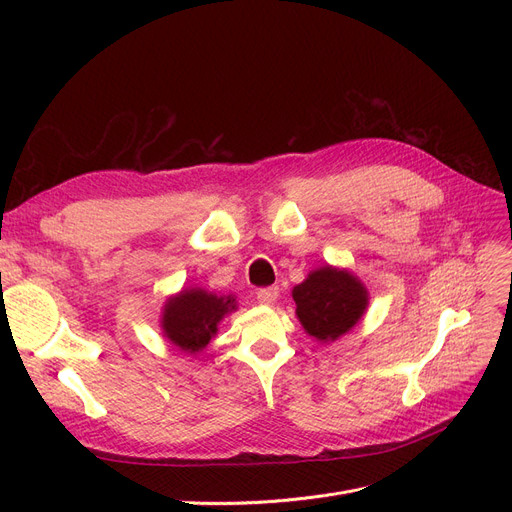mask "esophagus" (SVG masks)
<instances>
[{
	"label": "esophagus",
	"instance_id": "obj_1",
	"mask_svg": "<svg viewBox=\"0 0 512 512\" xmlns=\"http://www.w3.org/2000/svg\"><path fill=\"white\" fill-rule=\"evenodd\" d=\"M278 294H280V290H278L276 286L261 288V290H257V301H259L261 305H274L276 299H278Z\"/></svg>",
	"mask_w": 512,
	"mask_h": 512
}]
</instances>
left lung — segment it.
Instances as JSON below:
<instances>
[{"label": "left lung", "mask_w": 512, "mask_h": 512, "mask_svg": "<svg viewBox=\"0 0 512 512\" xmlns=\"http://www.w3.org/2000/svg\"><path fill=\"white\" fill-rule=\"evenodd\" d=\"M292 301L305 332L328 344L359 324L369 307V290L351 270L326 263L292 288Z\"/></svg>", "instance_id": "8db88e82"}]
</instances>
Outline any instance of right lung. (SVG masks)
I'll use <instances>...</instances> for the list:
<instances>
[{
  "instance_id": "obj_1",
  "label": "right lung",
  "mask_w": 512,
  "mask_h": 512,
  "mask_svg": "<svg viewBox=\"0 0 512 512\" xmlns=\"http://www.w3.org/2000/svg\"><path fill=\"white\" fill-rule=\"evenodd\" d=\"M238 309L234 294H215L199 286L170 294L159 315L164 338L186 355H197L218 334L220 321Z\"/></svg>"
}]
</instances>
